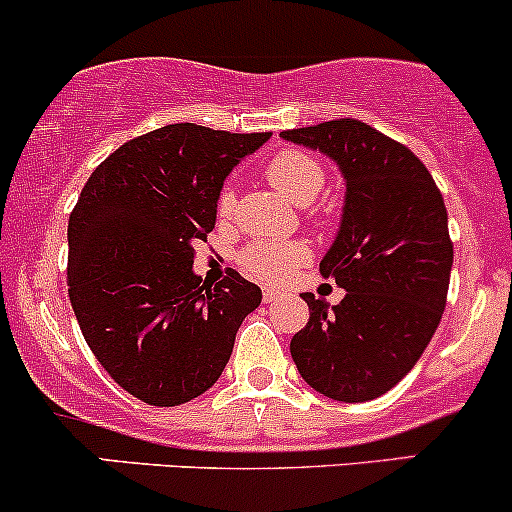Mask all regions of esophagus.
I'll list each match as a JSON object with an SVG mask.
<instances>
[{"instance_id":"obj_1","label":"esophagus","mask_w":512,"mask_h":512,"mask_svg":"<svg viewBox=\"0 0 512 512\" xmlns=\"http://www.w3.org/2000/svg\"><path fill=\"white\" fill-rule=\"evenodd\" d=\"M262 299H265V303H272V301L282 299V291H277V289H272V286H267V289L262 291Z\"/></svg>"}]
</instances>
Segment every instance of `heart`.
<instances>
[{"mask_svg":"<svg viewBox=\"0 0 512 512\" xmlns=\"http://www.w3.org/2000/svg\"><path fill=\"white\" fill-rule=\"evenodd\" d=\"M267 179L284 199L296 206H308L316 201L325 184L323 165L313 155L301 150H282L269 160ZM235 206L233 184H226L218 194V216L228 218ZM311 260V252L303 243H252L240 257V265L250 277L260 282H284L296 269Z\"/></svg>","mask_w":512,"mask_h":512,"instance_id":"b5f03b06","label":"heart"}]
</instances>
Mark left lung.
<instances>
[{"label":"left lung","instance_id":"1","mask_svg":"<svg viewBox=\"0 0 512 512\" xmlns=\"http://www.w3.org/2000/svg\"><path fill=\"white\" fill-rule=\"evenodd\" d=\"M282 138L320 150L345 177L338 235L320 260L345 299L330 308L301 294L311 318L291 338V357L323 396L372 401L411 372L440 325L454 257L445 201L406 145L362 121H325Z\"/></svg>","mask_w":512,"mask_h":512}]
</instances>
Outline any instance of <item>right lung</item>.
<instances>
[{"instance_id":"1","label":"right lung","mask_w":512,"mask_h":512,"mask_svg":"<svg viewBox=\"0 0 512 512\" xmlns=\"http://www.w3.org/2000/svg\"><path fill=\"white\" fill-rule=\"evenodd\" d=\"M269 136L162 126L106 157L70 213L72 311L101 367L148 406L209 391L260 306V286L235 269L206 286L192 265L230 170Z\"/></svg>"}]
</instances>
